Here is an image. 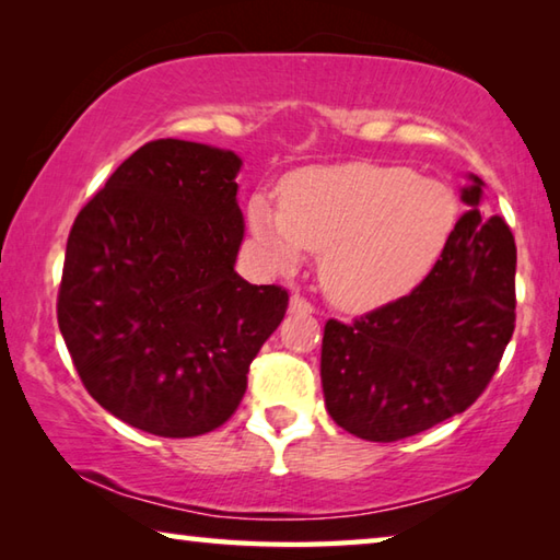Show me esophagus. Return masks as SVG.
Instances as JSON below:
<instances>
[{"label":"esophagus","mask_w":560,"mask_h":560,"mask_svg":"<svg viewBox=\"0 0 560 560\" xmlns=\"http://www.w3.org/2000/svg\"><path fill=\"white\" fill-rule=\"evenodd\" d=\"M289 311H291V314H299V316H308V314H314V303H311L308 299H303L301 293H293L291 303H289Z\"/></svg>","instance_id":"34e87169"}]
</instances>
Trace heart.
Masks as SVG:
<instances>
[{"label":"heart","instance_id":"b5f03b06","mask_svg":"<svg viewBox=\"0 0 560 560\" xmlns=\"http://www.w3.org/2000/svg\"><path fill=\"white\" fill-rule=\"evenodd\" d=\"M249 226L273 267L296 269L320 252L326 296L346 311H371L410 293L447 249L457 200L410 167L343 163L303 167L249 200Z\"/></svg>","mask_w":560,"mask_h":560}]
</instances>
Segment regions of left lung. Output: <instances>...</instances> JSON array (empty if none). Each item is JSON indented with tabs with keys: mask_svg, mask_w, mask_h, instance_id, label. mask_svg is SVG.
Returning <instances> with one entry per match:
<instances>
[{
	"mask_svg": "<svg viewBox=\"0 0 560 560\" xmlns=\"http://www.w3.org/2000/svg\"><path fill=\"white\" fill-rule=\"evenodd\" d=\"M447 249L420 287L371 314L330 318L320 383L338 428L368 442L412 438L487 390L516 326V242L481 207L477 175Z\"/></svg>",
	"mask_w": 560,
	"mask_h": 560,
	"instance_id": "1",
	"label": "left lung"
}]
</instances>
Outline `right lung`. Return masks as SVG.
Listing matches in <instances>:
<instances>
[{
  "mask_svg": "<svg viewBox=\"0 0 560 560\" xmlns=\"http://www.w3.org/2000/svg\"><path fill=\"white\" fill-rule=\"evenodd\" d=\"M232 150L150 140L75 217L56 301L89 395L158 438H197L240 407L289 293L234 271L244 236Z\"/></svg>",
  "mask_w": 560,
  "mask_h": 560,
  "instance_id": "add662e5",
  "label": "right lung"
}]
</instances>
